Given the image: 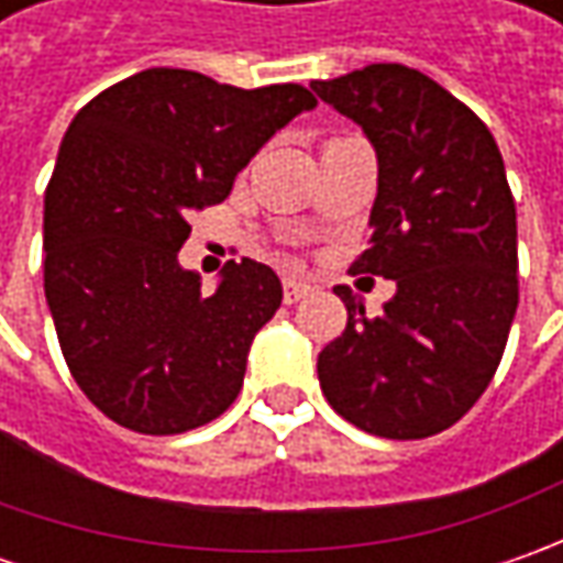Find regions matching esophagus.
Returning a JSON list of instances; mask_svg holds the SVG:
<instances>
[{
  "label": "esophagus",
  "instance_id": "1",
  "mask_svg": "<svg viewBox=\"0 0 563 563\" xmlns=\"http://www.w3.org/2000/svg\"><path fill=\"white\" fill-rule=\"evenodd\" d=\"M313 291L307 282H297V278H288L285 285H282V294H285V303H297L300 297H307V294Z\"/></svg>",
  "mask_w": 563,
  "mask_h": 563
}]
</instances>
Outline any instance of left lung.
Instances as JSON below:
<instances>
[{
  "mask_svg": "<svg viewBox=\"0 0 563 563\" xmlns=\"http://www.w3.org/2000/svg\"><path fill=\"white\" fill-rule=\"evenodd\" d=\"M378 163L369 247L354 272L395 282L378 316L338 285L344 332L316 360L325 400L382 439H429L495 376L517 313V209L488 128L432 77L366 65L313 80Z\"/></svg>",
  "mask_w": 563,
  "mask_h": 563,
  "instance_id": "obj_1",
  "label": "left lung"
}]
</instances>
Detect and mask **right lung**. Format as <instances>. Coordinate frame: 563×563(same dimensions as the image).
<instances>
[{
  "instance_id": "add662e5",
  "label": "right lung",
  "mask_w": 563,
  "mask_h": 563,
  "mask_svg": "<svg viewBox=\"0 0 563 563\" xmlns=\"http://www.w3.org/2000/svg\"><path fill=\"white\" fill-rule=\"evenodd\" d=\"M316 97L300 84L241 90L150 68L68 124L43 206V288L80 391L124 429L178 435L234 404L256 332L282 307L263 263H228L216 294L178 263L187 216Z\"/></svg>"
}]
</instances>
